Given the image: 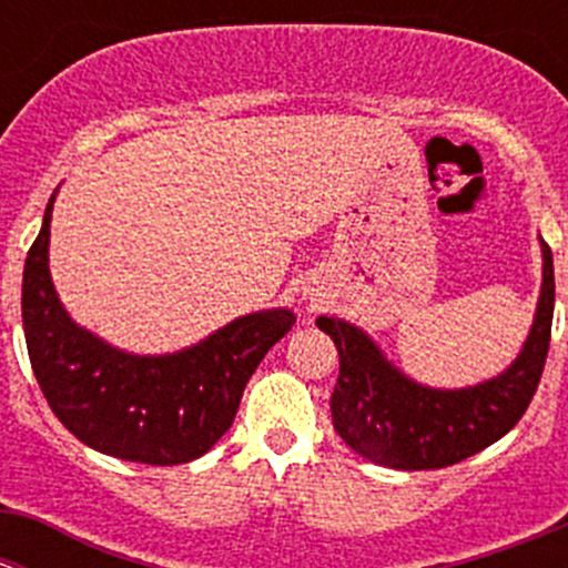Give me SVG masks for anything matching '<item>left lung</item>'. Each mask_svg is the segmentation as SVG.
<instances>
[{
	"mask_svg": "<svg viewBox=\"0 0 568 568\" xmlns=\"http://www.w3.org/2000/svg\"><path fill=\"white\" fill-rule=\"evenodd\" d=\"M538 313L523 354L497 379L467 390H428L406 379L379 348L346 321L316 324L341 357L332 390V426L363 459L393 469H439L480 454L511 432L530 406L549 352L555 311V268L544 244Z\"/></svg>",
	"mask_w": 568,
	"mask_h": 568,
	"instance_id": "left-lung-1",
	"label": "left lung"
}]
</instances>
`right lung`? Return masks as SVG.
Returning <instances> with one entry per match:
<instances>
[{
    "mask_svg": "<svg viewBox=\"0 0 568 568\" xmlns=\"http://www.w3.org/2000/svg\"><path fill=\"white\" fill-rule=\"evenodd\" d=\"M51 200L21 285L27 352L51 412L73 437L114 459L159 467L197 459L233 426L250 376L296 316L252 313L168 357L118 352L79 329L57 300L49 277Z\"/></svg>",
    "mask_w": 568,
    "mask_h": 568,
    "instance_id": "right-lung-1",
    "label": "right lung"
}]
</instances>
